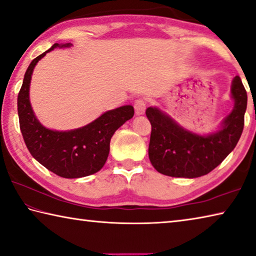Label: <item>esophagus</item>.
<instances>
[{"label": "esophagus", "instance_id": "esophagus-1", "mask_svg": "<svg viewBox=\"0 0 256 256\" xmlns=\"http://www.w3.org/2000/svg\"><path fill=\"white\" fill-rule=\"evenodd\" d=\"M134 108H135V112L137 116H142L145 113L146 110V102L143 98H138L135 100V104H134Z\"/></svg>", "mask_w": 256, "mask_h": 256}]
</instances>
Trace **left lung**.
I'll return each instance as SVG.
<instances>
[{
	"label": "left lung",
	"mask_w": 256,
	"mask_h": 256,
	"mask_svg": "<svg viewBox=\"0 0 256 256\" xmlns=\"http://www.w3.org/2000/svg\"><path fill=\"white\" fill-rule=\"evenodd\" d=\"M234 106L216 132L200 136L182 128L158 108H146L152 124L148 158L158 172L180 178L208 174L234 148L244 129L247 94L240 78L232 84Z\"/></svg>",
	"instance_id": "obj_1"
}]
</instances>
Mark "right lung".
Listing matches in <instances>:
<instances>
[{
  "label": "right lung",
  "instance_id": "obj_1",
  "mask_svg": "<svg viewBox=\"0 0 256 256\" xmlns=\"http://www.w3.org/2000/svg\"><path fill=\"white\" fill-rule=\"evenodd\" d=\"M72 44H54L30 62L18 94V116L24 143L34 158L62 178H82L96 174L106 164L110 140L116 129L134 116V108L124 106L104 112L82 128L58 132L45 128L34 113L29 87L34 68L46 53Z\"/></svg>",
  "mask_w": 256,
  "mask_h": 256
}]
</instances>
